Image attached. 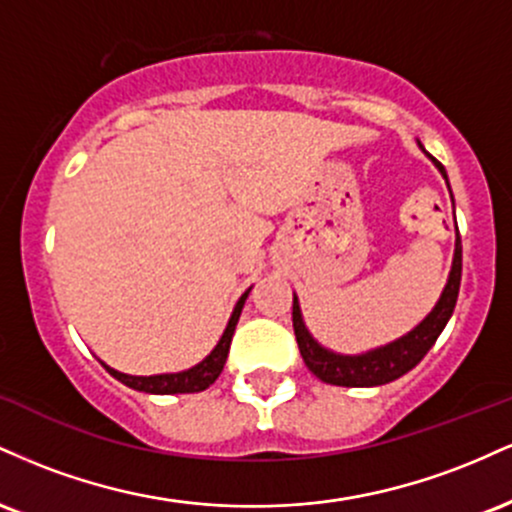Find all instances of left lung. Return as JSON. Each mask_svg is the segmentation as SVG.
<instances>
[{
    "label": "left lung",
    "instance_id": "obj_1",
    "mask_svg": "<svg viewBox=\"0 0 512 512\" xmlns=\"http://www.w3.org/2000/svg\"><path fill=\"white\" fill-rule=\"evenodd\" d=\"M433 158V156H431ZM440 173L445 175L443 163L436 161ZM448 180V175H445ZM460 281H462V240L460 233H457L455 243V260H452V272L448 279V286H445L443 296L433 313L421 322L416 330H411L407 337L397 339V342L383 346V349H375L370 354L363 356H339L332 354V351L322 349L320 344L310 337L308 330L303 325L301 308H298L296 296H293V332H296L298 349H301V356L305 366L313 375L322 380V383L339 385V387H375L392 383V380L402 378L404 373H409L416 363L421 361L428 354L436 339L443 332V327L448 325L452 310H455L457 293H460Z\"/></svg>",
    "mask_w": 512,
    "mask_h": 512
}]
</instances>
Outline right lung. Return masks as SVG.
I'll list each match as a JSON object with an SVG mask.
<instances>
[{"mask_svg": "<svg viewBox=\"0 0 512 512\" xmlns=\"http://www.w3.org/2000/svg\"><path fill=\"white\" fill-rule=\"evenodd\" d=\"M248 293L250 291H245L243 296H240V301L236 303V310H233L231 320H228V327H226V332H223L221 342L216 344V349L211 351V354L204 358L202 363H197L195 368L182 370V373L149 375V378H137V375L117 373V370L108 368V366H105V363H103V368L108 370V373L113 375V378L120 380V383H125L127 387H132V390L151 392V395H182V392H202V390H207V387L214 383V380L221 375L223 363H226V358H228V349H231L233 332H236L240 310H243Z\"/></svg>", "mask_w": 512, "mask_h": 512, "instance_id": "obj_1", "label": "right lung"}]
</instances>
